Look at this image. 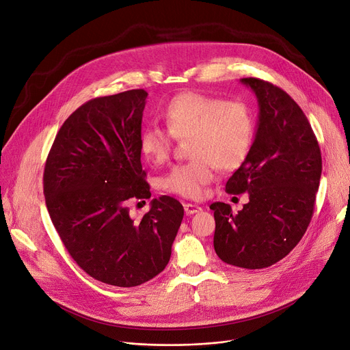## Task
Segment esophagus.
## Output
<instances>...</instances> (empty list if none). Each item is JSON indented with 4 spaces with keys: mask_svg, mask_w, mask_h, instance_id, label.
Instances as JSON below:
<instances>
[{
    "mask_svg": "<svg viewBox=\"0 0 350 350\" xmlns=\"http://www.w3.org/2000/svg\"><path fill=\"white\" fill-rule=\"evenodd\" d=\"M183 207H185V213L187 214V216H191V214H195V213H199L202 210L200 206L192 204V203H186Z\"/></svg>",
    "mask_w": 350,
    "mask_h": 350,
    "instance_id": "34e87169",
    "label": "esophagus"
}]
</instances>
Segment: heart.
<instances>
[{
    "label": "heart",
    "mask_w": 350,
    "mask_h": 350,
    "mask_svg": "<svg viewBox=\"0 0 350 350\" xmlns=\"http://www.w3.org/2000/svg\"><path fill=\"white\" fill-rule=\"evenodd\" d=\"M168 129L147 126L140 134V151L154 164L170 157L174 139L189 142V163L174 165L161 187L170 193L198 199L214 178L216 167L231 171L244 163L250 152L255 118L241 100H224L199 92L175 96L164 112Z\"/></svg>",
    "instance_id": "heart-1"
}]
</instances>
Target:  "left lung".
Returning a JSON list of instances; mask_svg holds the SVG:
<instances>
[{"mask_svg": "<svg viewBox=\"0 0 350 350\" xmlns=\"http://www.w3.org/2000/svg\"><path fill=\"white\" fill-rule=\"evenodd\" d=\"M258 99L255 140L244 163L226 183L228 193H248L232 213L223 202L210 204L216 220L214 251L232 266L263 269L300 243L311 221L322 159L301 107L282 88L259 78H243Z\"/></svg>", "mask_w": 350, "mask_h": 350, "instance_id": "1", "label": "left lung"}]
</instances>
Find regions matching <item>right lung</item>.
<instances>
[{
  "mask_svg": "<svg viewBox=\"0 0 350 350\" xmlns=\"http://www.w3.org/2000/svg\"><path fill=\"white\" fill-rule=\"evenodd\" d=\"M147 92L91 99L60 127L46 159L43 193L50 219L77 265L118 287L140 286L165 269L183 219L182 204L161 196L142 219L130 199H150L140 134Z\"/></svg>",
  "mask_w": 350,
  "mask_h": 350,
  "instance_id": "1",
  "label": "right lung"
}]
</instances>
